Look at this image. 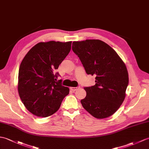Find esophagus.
Listing matches in <instances>:
<instances>
[{"instance_id":"esophagus-1","label":"esophagus","mask_w":149,"mask_h":149,"mask_svg":"<svg viewBox=\"0 0 149 149\" xmlns=\"http://www.w3.org/2000/svg\"><path fill=\"white\" fill-rule=\"evenodd\" d=\"M79 88V87H70V89L72 91H75Z\"/></svg>"}]
</instances>
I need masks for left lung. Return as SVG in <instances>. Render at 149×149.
<instances>
[{"instance_id": "obj_1", "label": "left lung", "mask_w": 149, "mask_h": 149, "mask_svg": "<svg viewBox=\"0 0 149 149\" xmlns=\"http://www.w3.org/2000/svg\"><path fill=\"white\" fill-rule=\"evenodd\" d=\"M72 50L86 73L96 76L95 85L84 88L86 96L81 101L82 107L95 118L111 116L126 96L129 77L125 63L115 50L100 40L74 41Z\"/></svg>"}]
</instances>
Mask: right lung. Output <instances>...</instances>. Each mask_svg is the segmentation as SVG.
<instances>
[{
	"mask_svg": "<svg viewBox=\"0 0 149 149\" xmlns=\"http://www.w3.org/2000/svg\"><path fill=\"white\" fill-rule=\"evenodd\" d=\"M72 42H41L28 52L20 64L18 91L22 103L38 117L53 115L60 109L69 88L57 81L58 68L71 49Z\"/></svg>",
	"mask_w": 149,
	"mask_h": 149,
	"instance_id": "obj_1",
	"label": "right lung"
}]
</instances>
